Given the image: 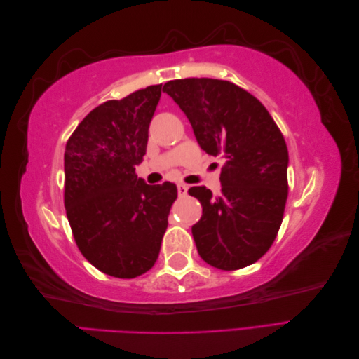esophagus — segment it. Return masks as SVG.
<instances>
[{
    "instance_id": "obj_1",
    "label": "esophagus",
    "mask_w": 359,
    "mask_h": 359,
    "mask_svg": "<svg viewBox=\"0 0 359 359\" xmlns=\"http://www.w3.org/2000/svg\"><path fill=\"white\" fill-rule=\"evenodd\" d=\"M177 189H178L180 196H186L187 191H189V186H187V184H184V182H180L178 186H177Z\"/></svg>"
}]
</instances>
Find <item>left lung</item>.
<instances>
[{
	"mask_svg": "<svg viewBox=\"0 0 359 359\" xmlns=\"http://www.w3.org/2000/svg\"><path fill=\"white\" fill-rule=\"evenodd\" d=\"M163 91L186 114L205 153L226 158L220 196L203 186L189 190L202 203L191 227L199 256L224 271L255 264L283 220L289 165L283 135L265 106L229 81L177 79Z\"/></svg>",
	"mask_w": 359,
	"mask_h": 359,
	"instance_id": "left-lung-1",
	"label": "left lung"
}]
</instances>
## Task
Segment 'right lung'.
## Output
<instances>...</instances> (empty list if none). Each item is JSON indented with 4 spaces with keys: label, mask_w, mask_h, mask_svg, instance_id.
Segmentation results:
<instances>
[{
    "label": "right lung",
    "mask_w": 359,
    "mask_h": 359,
    "mask_svg": "<svg viewBox=\"0 0 359 359\" xmlns=\"http://www.w3.org/2000/svg\"><path fill=\"white\" fill-rule=\"evenodd\" d=\"M161 95L151 85L97 106L76 127L64 153V205L81 253L102 273L135 278L158 257L177 186H148L135 169Z\"/></svg>",
    "instance_id": "obj_1"
}]
</instances>
